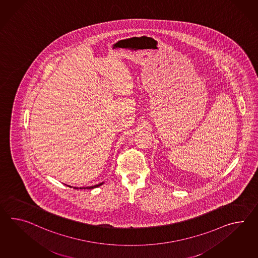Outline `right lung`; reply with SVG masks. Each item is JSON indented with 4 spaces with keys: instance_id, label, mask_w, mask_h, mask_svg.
<instances>
[{
    "instance_id": "obj_1",
    "label": "right lung",
    "mask_w": 258,
    "mask_h": 258,
    "mask_svg": "<svg viewBox=\"0 0 258 258\" xmlns=\"http://www.w3.org/2000/svg\"><path fill=\"white\" fill-rule=\"evenodd\" d=\"M101 184H103V182H101V183H99V184H96V185H93V186H88V187H80V189H93L96 188V187H99V186H101ZM69 187H73V186H70L68 185ZM74 188L78 189V187H74Z\"/></svg>"
}]
</instances>
